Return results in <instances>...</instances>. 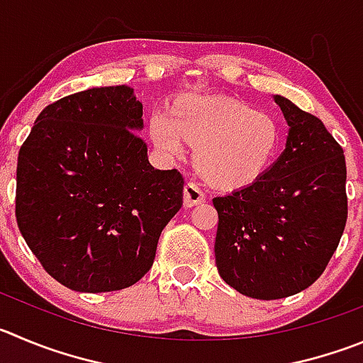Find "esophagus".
<instances>
[{
  "label": "esophagus",
  "instance_id": "34e87169",
  "mask_svg": "<svg viewBox=\"0 0 363 363\" xmlns=\"http://www.w3.org/2000/svg\"><path fill=\"white\" fill-rule=\"evenodd\" d=\"M182 195H184V208H193V206L201 204V202L206 201V197L202 195L201 189L197 186L193 184V182H188L182 189Z\"/></svg>",
  "mask_w": 363,
  "mask_h": 363
}]
</instances>
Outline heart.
<instances>
[{"mask_svg": "<svg viewBox=\"0 0 363 363\" xmlns=\"http://www.w3.org/2000/svg\"><path fill=\"white\" fill-rule=\"evenodd\" d=\"M148 132L164 157H181L184 145L195 148V172L220 191L259 181L276 161L283 140L274 114L225 94H182L166 114L150 118Z\"/></svg>", "mask_w": 363, "mask_h": 363, "instance_id": "1", "label": "heart"}]
</instances>
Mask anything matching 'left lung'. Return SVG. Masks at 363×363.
Masks as SVG:
<instances>
[{
	"instance_id": "obj_1",
	"label": "left lung",
	"mask_w": 363,
	"mask_h": 363,
	"mask_svg": "<svg viewBox=\"0 0 363 363\" xmlns=\"http://www.w3.org/2000/svg\"><path fill=\"white\" fill-rule=\"evenodd\" d=\"M286 148L259 181L213 199L216 269L252 299L299 294L326 270L347 220L345 157L323 121L279 94Z\"/></svg>"
}]
</instances>
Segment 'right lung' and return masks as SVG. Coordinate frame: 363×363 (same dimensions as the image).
<instances>
[{"label":"right lung","instance_id":"obj_1","mask_svg":"<svg viewBox=\"0 0 363 363\" xmlns=\"http://www.w3.org/2000/svg\"><path fill=\"white\" fill-rule=\"evenodd\" d=\"M141 116L130 87H93L48 105L21 145L19 231L67 289L100 294L138 283L181 209L184 179L148 162L134 132Z\"/></svg>","mask_w":363,"mask_h":363}]
</instances>
